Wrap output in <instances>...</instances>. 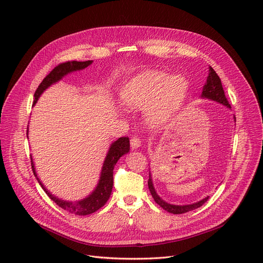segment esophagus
I'll return each mask as SVG.
<instances>
[{"instance_id": "34e87169", "label": "esophagus", "mask_w": 263, "mask_h": 263, "mask_svg": "<svg viewBox=\"0 0 263 263\" xmlns=\"http://www.w3.org/2000/svg\"><path fill=\"white\" fill-rule=\"evenodd\" d=\"M130 143H131V148H132L133 150H134V149H137V148H140L141 145H142V143H141L139 137H132Z\"/></svg>"}]
</instances>
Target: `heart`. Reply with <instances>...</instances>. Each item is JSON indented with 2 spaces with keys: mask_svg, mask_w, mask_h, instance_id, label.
<instances>
[{
  "mask_svg": "<svg viewBox=\"0 0 263 263\" xmlns=\"http://www.w3.org/2000/svg\"><path fill=\"white\" fill-rule=\"evenodd\" d=\"M186 82L181 76H167L156 70H145L131 78L123 85L122 103L132 109L147 110L153 121L166 118L182 101Z\"/></svg>",
  "mask_w": 263,
  "mask_h": 263,
  "instance_id": "heart-1",
  "label": "heart"
}]
</instances>
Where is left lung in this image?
<instances>
[{
  "instance_id": "left-lung-1",
  "label": "left lung",
  "mask_w": 263,
  "mask_h": 263,
  "mask_svg": "<svg viewBox=\"0 0 263 263\" xmlns=\"http://www.w3.org/2000/svg\"><path fill=\"white\" fill-rule=\"evenodd\" d=\"M201 98H205V99H210L213 101H216L218 103H222L223 105L227 106V107H231L229 102L227 101V98L225 96L223 86H222V82H220L219 77L217 76V73L214 71V69L210 66L209 67V74L208 78H206V82L202 88V92H201ZM148 187L149 191L153 195L155 201L163 208L164 210H166L170 213L173 214H182L192 210H195L199 206H201L206 200L209 199V196L204 197L203 199L195 202V203H191V204H183V205H178V204H172L168 203L166 201H164L158 194L155 190L154 186V182H153V177H151V173H149V179H148Z\"/></svg>"
}]
</instances>
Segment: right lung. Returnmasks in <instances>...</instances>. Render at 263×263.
I'll list each match as a JSON object with an SVG mask.
<instances>
[{
	"label": "right lung",
	"mask_w": 263,
	"mask_h": 263,
	"mask_svg": "<svg viewBox=\"0 0 263 263\" xmlns=\"http://www.w3.org/2000/svg\"><path fill=\"white\" fill-rule=\"evenodd\" d=\"M91 63L92 61H86V62L72 61V62H66V63L60 64L59 66L55 67L53 70L43 80V82L40 83L38 88L36 89L34 93L35 99H34L33 105L36 104L41 93H43L52 84H54V83L61 81L68 73L85 69ZM27 134H29V127H27ZM129 151H130V141L128 137H119L117 141H115L112 145H110L107 151V155L105 157V160L103 162V166L101 170L98 184H97L92 193H90V195H88L84 199H81L78 201L63 200L51 194V193L46 189V186L43 184V182L40 181V179L37 177L32 156H31V164H32L33 173L38 180L40 186L43 187V190L47 193V195L55 203L69 213H72L76 215H87L96 212L97 210H99L109 198L110 193H112V189H113V182H114L113 181L114 166L116 165L117 161L120 159V157L128 154Z\"/></svg>",
	"instance_id": "add662e5"
}]
</instances>
